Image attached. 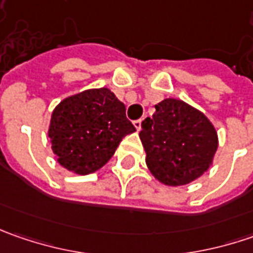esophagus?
Here are the masks:
<instances>
[{
  "instance_id": "1",
  "label": "esophagus",
  "mask_w": 253,
  "mask_h": 253,
  "mask_svg": "<svg viewBox=\"0 0 253 253\" xmlns=\"http://www.w3.org/2000/svg\"><path fill=\"white\" fill-rule=\"evenodd\" d=\"M141 124H142V120H136V121H133V126L136 128V131L138 132L141 131Z\"/></svg>"
}]
</instances>
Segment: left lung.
Here are the masks:
<instances>
[{
    "mask_svg": "<svg viewBox=\"0 0 253 253\" xmlns=\"http://www.w3.org/2000/svg\"><path fill=\"white\" fill-rule=\"evenodd\" d=\"M139 132L146 165L166 186L189 184L207 171L218 148L214 125L187 102L166 98L155 105Z\"/></svg>",
    "mask_w": 253,
    "mask_h": 253,
    "instance_id": "obj_1",
    "label": "left lung"
}]
</instances>
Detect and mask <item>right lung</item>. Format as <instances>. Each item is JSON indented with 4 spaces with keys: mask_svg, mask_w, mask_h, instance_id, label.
Listing matches in <instances>:
<instances>
[{
    "mask_svg": "<svg viewBox=\"0 0 253 253\" xmlns=\"http://www.w3.org/2000/svg\"><path fill=\"white\" fill-rule=\"evenodd\" d=\"M125 111L105 87L64 98L52 112L47 132L57 162L77 174L101 169L122 138L136 131Z\"/></svg>",
    "mask_w": 253,
    "mask_h": 253,
    "instance_id": "obj_1",
    "label": "right lung"
}]
</instances>
